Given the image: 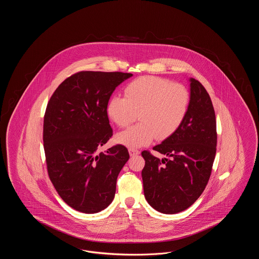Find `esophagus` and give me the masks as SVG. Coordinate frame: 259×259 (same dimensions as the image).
<instances>
[{
    "label": "esophagus",
    "instance_id": "esophagus-1",
    "mask_svg": "<svg viewBox=\"0 0 259 259\" xmlns=\"http://www.w3.org/2000/svg\"><path fill=\"white\" fill-rule=\"evenodd\" d=\"M129 153L131 156H135V155L140 154V150H138L136 148H129Z\"/></svg>",
    "mask_w": 259,
    "mask_h": 259
}]
</instances>
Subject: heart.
<instances>
[{
    "label": "heart",
    "mask_w": 259,
    "mask_h": 259,
    "mask_svg": "<svg viewBox=\"0 0 259 259\" xmlns=\"http://www.w3.org/2000/svg\"><path fill=\"white\" fill-rule=\"evenodd\" d=\"M125 97H112L108 114L117 126L140 123L119 133L118 143L130 148L148 146L154 138L163 141L184 122L190 106V93L183 84L158 76H142L124 89Z\"/></svg>",
    "instance_id": "obj_1"
}]
</instances>
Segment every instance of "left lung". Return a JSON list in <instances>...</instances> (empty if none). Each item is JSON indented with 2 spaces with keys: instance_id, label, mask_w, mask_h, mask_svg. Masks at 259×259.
I'll return each mask as SVG.
<instances>
[{
  "instance_id": "8db88e82",
  "label": "left lung",
  "mask_w": 259,
  "mask_h": 259,
  "mask_svg": "<svg viewBox=\"0 0 259 259\" xmlns=\"http://www.w3.org/2000/svg\"><path fill=\"white\" fill-rule=\"evenodd\" d=\"M217 120L209 93L190 78V106L184 122L171 137L148 150L142 171L148 204L162 213H177L189 208L208 185L217 152Z\"/></svg>"
}]
</instances>
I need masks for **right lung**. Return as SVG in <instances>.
Segmentation results:
<instances>
[{"label": "right lung", "mask_w": 259, "mask_h": 259, "mask_svg": "<svg viewBox=\"0 0 259 259\" xmlns=\"http://www.w3.org/2000/svg\"><path fill=\"white\" fill-rule=\"evenodd\" d=\"M133 74L82 71L56 88L44 118V148L50 181L71 208L84 213L106 209L114 198L128 149L115 145L99 152L112 136L108 104Z\"/></svg>", "instance_id": "right-lung-1"}]
</instances>
